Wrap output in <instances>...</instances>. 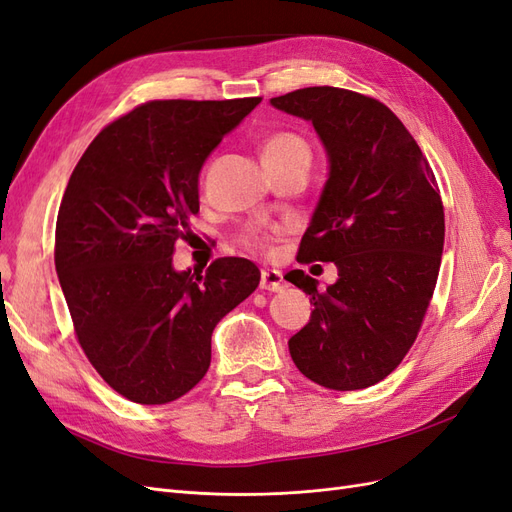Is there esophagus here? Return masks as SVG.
I'll list each match as a JSON object with an SVG mask.
<instances>
[{"instance_id":"34e87169","label":"esophagus","mask_w":512,"mask_h":512,"mask_svg":"<svg viewBox=\"0 0 512 512\" xmlns=\"http://www.w3.org/2000/svg\"><path fill=\"white\" fill-rule=\"evenodd\" d=\"M286 282H284V275L275 269H265L260 275V288L267 290V292H280L284 290Z\"/></svg>"}]
</instances>
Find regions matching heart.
Segmentation results:
<instances>
[{
    "instance_id": "1",
    "label": "heart",
    "mask_w": 512,
    "mask_h": 512,
    "mask_svg": "<svg viewBox=\"0 0 512 512\" xmlns=\"http://www.w3.org/2000/svg\"><path fill=\"white\" fill-rule=\"evenodd\" d=\"M262 158L265 160H305L309 164L312 160V151H309V145L303 136L288 132V130H280L273 132L265 138L262 143ZM269 232L262 228H250L245 230L241 235V245L247 247V250H265L269 245Z\"/></svg>"
}]
</instances>
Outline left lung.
<instances>
[{
  "mask_svg": "<svg viewBox=\"0 0 512 512\" xmlns=\"http://www.w3.org/2000/svg\"><path fill=\"white\" fill-rule=\"evenodd\" d=\"M271 104L312 121L331 162L297 260L335 262L339 280L318 290L301 269L286 275L314 305L288 339L290 356L324 389H367L404 361L438 282L444 207L436 175L376 98L324 85Z\"/></svg>",
  "mask_w": 512,
  "mask_h": 512,
  "instance_id": "8db88e82",
  "label": "left lung"
}]
</instances>
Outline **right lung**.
<instances>
[{
    "mask_svg": "<svg viewBox=\"0 0 512 512\" xmlns=\"http://www.w3.org/2000/svg\"><path fill=\"white\" fill-rule=\"evenodd\" d=\"M262 98L151 100L115 119L72 170L55 269L74 335L102 380L134 404L175 401L203 380L211 333L256 290L245 258L173 269L198 213V173Z\"/></svg>",
    "mask_w": 512,
    "mask_h": 512,
    "instance_id": "1",
    "label": "right lung"
}]
</instances>
